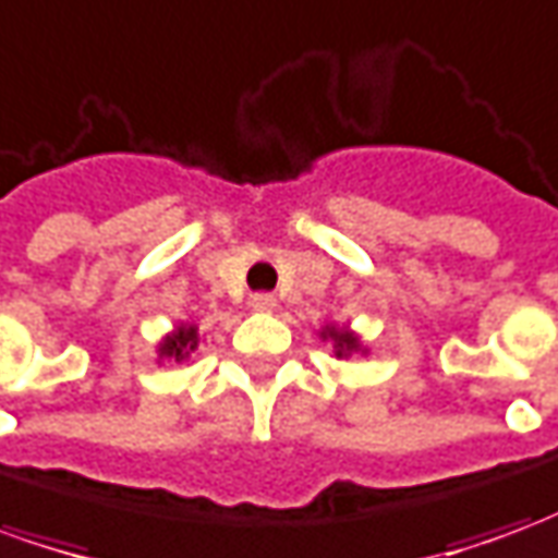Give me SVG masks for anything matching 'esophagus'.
<instances>
[{"label": "esophagus", "mask_w": 558, "mask_h": 558, "mask_svg": "<svg viewBox=\"0 0 558 558\" xmlns=\"http://www.w3.org/2000/svg\"><path fill=\"white\" fill-rule=\"evenodd\" d=\"M251 307H254V311H275V295L256 292V295H251Z\"/></svg>", "instance_id": "esophagus-1"}]
</instances>
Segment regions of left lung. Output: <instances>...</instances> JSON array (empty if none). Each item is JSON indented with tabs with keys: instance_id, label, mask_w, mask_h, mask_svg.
Segmentation results:
<instances>
[{
	"instance_id": "obj_1",
	"label": "left lung",
	"mask_w": 558,
	"mask_h": 558,
	"mask_svg": "<svg viewBox=\"0 0 558 558\" xmlns=\"http://www.w3.org/2000/svg\"><path fill=\"white\" fill-rule=\"evenodd\" d=\"M319 338L331 340V343H335V355H338V359H350L352 352H362V340L355 338L352 331H347V328L326 326Z\"/></svg>"
}]
</instances>
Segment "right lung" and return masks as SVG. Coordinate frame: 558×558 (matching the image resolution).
<instances>
[{"mask_svg":"<svg viewBox=\"0 0 558 558\" xmlns=\"http://www.w3.org/2000/svg\"><path fill=\"white\" fill-rule=\"evenodd\" d=\"M196 343H199V331L196 326H179L172 335L160 340L158 355L160 359H170V362H184L191 352L196 350Z\"/></svg>","mask_w":558,"mask_h":558,"instance_id":"1","label":"right lung"}]
</instances>
